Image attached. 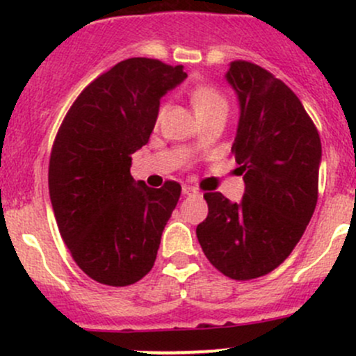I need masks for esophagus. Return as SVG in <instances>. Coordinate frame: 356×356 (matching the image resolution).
Returning <instances> with one entry per match:
<instances>
[{"instance_id": "34e87169", "label": "esophagus", "mask_w": 356, "mask_h": 356, "mask_svg": "<svg viewBox=\"0 0 356 356\" xmlns=\"http://www.w3.org/2000/svg\"><path fill=\"white\" fill-rule=\"evenodd\" d=\"M182 194L184 195H192V194H197V189L192 186H184L182 187Z\"/></svg>"}]
</instances>
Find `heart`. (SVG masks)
<instances>
[{"mask_svg":"<svg viewBox=\"0 0 356 356\" xmlns=\"http://www.w3.org/2000/svg\"><path fill=\"white\" fill-rule=\"evenodd\" d=\"M189 97H191L192 107H194L195 113H197L201 118L216 112L227 113V107H229V104H227L226 95H224L218 87H214V85H209V83L195 85V87L191 90ZM164 112H165V104H161V107L157 110L159 120H161L162 115H164Z\"/></svg>","mask_w":356,"mask_h":356,"instance_id":"b5f03b06","label":"heart"}]
</instances>
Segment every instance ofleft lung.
<instances>
[{
    "label": "left lung",
    "mask_w": 356,
    "mask_h": 356,
    "mask_svg": "<svg viewBox=\"0 0 356 356\" xmlns=\"http://www.w3.org/2000/svg\"><path fill=\"white\" fill-rule=\"evenodd\" d=\"M241 117L231 152L244 175L243 201L206 192L209 214L195 229L209 263L231 280L264 276L291 254L318 201L321 140L288 85L259 65L231 63Z\"/></svg>",
    "instance_id": "left-lung-1"
}]
</instances>
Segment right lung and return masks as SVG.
<instances>
[{
	"mask_svg": "<svg viewBox=\"0 0 356 356\" xmlns=\"http://www.w3.org/2000/svg\"><path fill=\"white\" fill-rule=\"evenodd\" d=\"M182 65L129 58L81 90L50 154L48 189L61 238L93 281L129 286L150 271L181 184L134 182L132 154L149 142L161 97L186 79Z\"/></svg>",
	"mask_w": 356,
	"mask_h": 356,
	"instance_id": "add662e5",
	"label": "right lung"
}]
</instances>
